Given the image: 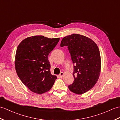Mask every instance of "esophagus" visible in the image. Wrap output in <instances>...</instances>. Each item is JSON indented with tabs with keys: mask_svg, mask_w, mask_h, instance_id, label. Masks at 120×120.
Here are the masks:
<instances>
[{
	"mask_svg": "<svg viewBox=\"0 0 120 120\" xmlns=\"http://www.w3.org/2000/svg\"><path fill=\"white\" fill-rule=\"evenodd\" d=\"M63 75H64V73H63V72H61L60 74H59V77L60 78H62L63 76Z\"/></svg>",
	"mask_w": 120,
	"mask_h": 120,
	"instance_id": "obj_1",
	"label": "esophagus"
}]
</instances>
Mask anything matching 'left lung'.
Listing matches in <instances>:
<instances>
[{
	"label": "left lung",
	"instance_id": "1",
	"mask_svg": "<svg viewBox=\"0 0 120 120\" xmlns=\"http://www.w3.org/2000/svg\"><path fill=\"white\" fill-rule=\"evenodd\" d=\"M60 46H68L74 63L71 91L81 94L90 90L96 84L101 71V57L98 46L91 39L73 34L64 37Z\"/></svg>",
	"mask_w": 120,
	"mask_h": 120
}]
</instances>
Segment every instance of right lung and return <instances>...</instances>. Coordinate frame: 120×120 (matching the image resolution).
<instances>
[{
  "label": "right lung",
  "instance_id": "1",
  "mask_svg": "<svg viewBox=\"0 0 120 120\" xmlns=\"http://www.w3.org/2000/svg\"><path fill=\"white\" fill-rule=\"evenodd\" d=\"M59 38H49L44 36L29 37L17 47L15 66L22 82L35 93L42 94L49 91L57 76L51 74L49 54L54 49Z\"/></svg>",
  "mask_w": 120,
  "mask_h": 120
}]
</instances>
